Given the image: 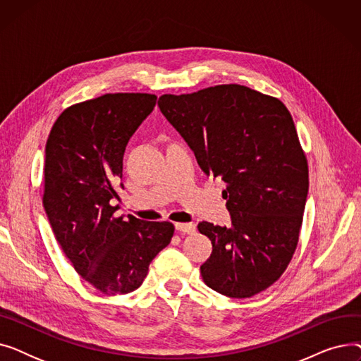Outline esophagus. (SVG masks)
I'll return each mask as SVG.
<instances>
[{
	"label": "esophagus",
	"mask_w": 361,
	"mask_h": 361,
	"mask_svg": "<svg viewBox=\"0 0 361 361\" xmlns=\"http://www.w3.org/2000/svg\"><path fill=\"white\" fill-rule=\"evenodd\" d=\"M176 230L183 234H193L196 231V225L192 222H188V224L178 222V224H176Z\"/></svg>",
	"instance_id": "34e87169"
}]
</instances>
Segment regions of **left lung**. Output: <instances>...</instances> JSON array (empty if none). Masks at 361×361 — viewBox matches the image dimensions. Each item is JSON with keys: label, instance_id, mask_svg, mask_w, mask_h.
<instances>
[{"label": "left lung", "instance_id": "left-lung-1", "mask_svg": "<svg viewBox=\"0 0 361 361\" xmlns=\"http://www.w3.org/2000/svg\"><path fill=\"white\" fill-rule=\"evenodd\" d=\"M158 106L203 173L226 184L231 226L197 225L212 241L200 267L204 283L233 298L267 290L295 252L309 192L307 159L290 111L241 85L162 94Z\"/></svg>", "mask_w": 361, "mask_h": 361}]
</instances>
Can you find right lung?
Masks as SVG:
<instances>
[{"instance_id":"1","label":"right lung","mask_w":361,"mask_h":361,"mask_svg":"<svg viewBox=\"0 0 361 361\" xmlns=\"http://www.w3.org/2000/svg\"><path fill=\"white\" fill-rule=\"evenodd\" d=\"M149 93H106L56 118L45 146L44 207L74 269L102 294L137 290L174 234L171 222L116 216L123 157L154 111Z\"/></svg>"}]
</instances>
